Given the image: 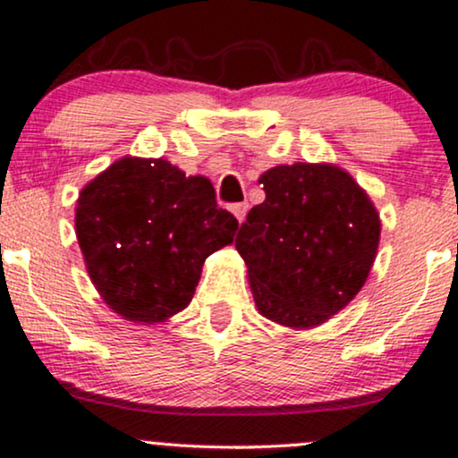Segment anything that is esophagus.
Returning <instances> with one entry per match:
<instances>
[{
    "label": "esophagus",
    "mask_w": 458,
    "mask_h": 458,
    "mask_svg": "<svg viewBox=\"0 0 458 458\" xmlns=\"http://www.w3.org/2000/svg\"><path fill=\"white\" fill-rule=\"evenodd\" d=\"M230 211L234 213V217L239 219V222H243V219H245V213H247V204H245V202H241V204H233V207H230Z\"/></svg>",
    "instance_id": "obj_1"
}]
</instances>
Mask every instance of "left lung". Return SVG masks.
Listing matches in <instances>:
<instances>
[{
	"instance_id": "left-lung-1",
	"label": "left lung",
	"mask_w": 458,
	"mask_h": 458,
	"mask_svg": "<svg viewBox=\"0 0 458 458\" xmlns=\"http://www.w3.org/2000/svg\"><path fill=\"white\" fill-rule=\"evenodd\" d=\"M267 198L236 234L260 314L286 327H314L364 286L379 215L346 172L334 165H277L260 176Z\"/></svg>"
}]
</instances>
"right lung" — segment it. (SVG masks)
I'll use <instances>...</instances> for the list:
<instances>
[{
	"label": "right lung",
	"mask_w": 458,
	"mask_h": 458,
	"mask_svg": "<svg viewBox=\"0 0 458 458\" xmlns=\"http://www.w3.org/2000/svg\"><path fill=\"white\" fill-rule=\"evenodd\" d=\"M75 225L105 303L150 325L189 306L204 260L233 243L239 222L219 208L208 178L124 157L79 193Z\"/></svg>",
	"instance_id": "1"
}]
</instances>
